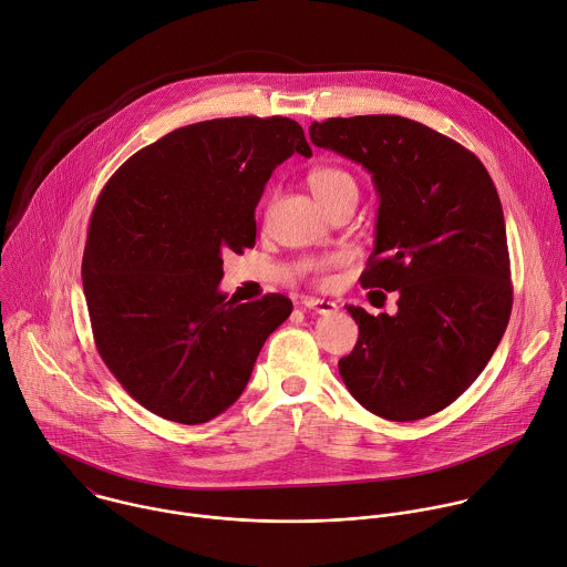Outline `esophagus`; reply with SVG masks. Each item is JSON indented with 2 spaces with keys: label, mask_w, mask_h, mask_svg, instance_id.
<instances>
[{
  "label": "esophagus",
  "mask_w": 567,
  "mask_h": 567,
  "mask_svg": "<svg viewBox=\"0 0 567 567\" xmlns=\"http://www.w3.org/2000/svg\"><path fill=\"white\" fill-rule=\"evenodd\" d=\"M302 307H305V309H311V311H316V313H324V316L338 311V305H336L333 300H324V298H305V300H302Z\"/></svg>",
  "instance_id": "34e87169"
}]
</instances>
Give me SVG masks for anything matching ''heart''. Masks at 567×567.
<instances>
[{
    "label": "heart",
    "instance_id": "heart-1",
    "mask_svg": "<svg viewBox=\"0 0 567 567\" xmlns=\"http://www.w3.org/2000/svg\"><path fill=\"white\" fill-rule=\"evenodd\" d=\"M307 184L311 188V194L318 198V203L322 207H329L336 198H340L347 192H355V179L351 173H347L340 166L333 164H318L313 168H309L307 173ZM338 262L336 256H327V258H318L311 260V269L318 278H322L333 265Z\"/></svg>",
    "mask_w": 567,
    "mask_h": 567
}]
</instances>
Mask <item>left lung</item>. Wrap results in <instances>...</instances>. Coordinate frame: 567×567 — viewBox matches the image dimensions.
<instances>
[{
  "label": "left lung",
  "mask_w": 567,
  "mask_h": 567,
  "mask_svg": "<svg viewBox=\"0 0 567 567\" xmlns=\"http://www.w3.org/2000/svg\"><path fill=\"white\" fill-rule=\"evenodd\" d=\"M309 137L371 173L381 205L360 285L399 291L394 316L347 307L358 342L340 379L375 416H432L478 379L509 320L496 186L472 151L401 115L329 117Z\"/></svg>",
  "instance_id": "1"
}]
</instances>
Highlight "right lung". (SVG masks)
I'll return each instance as SVG.
<instances>
[{
	"mask_svg": "<svg viewBox=\"0 0 567 567\" xmlns=\"http://www.w3.org/2000/svg\"><path fill=\"white\" fill-rule=\"evenodd\" d=\"M311 148L289 117H220L175 128L131 155L95 203L82 280L95 347L148 412L198 425L231 408L291 313L282 293H220L223 256L256 245L274 168Z\"/></svg>",
	"mask_w": 567,
	"mask_h": 567,
	"instance_id": "add662e5",
	"label": "right lung"
}]
</instances>
